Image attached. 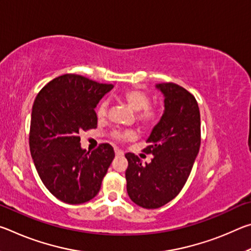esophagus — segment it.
<instances>
[{"mask_svg":"<svg viewBox=\"0 0 251 251\" xmlns=\"http://www.w3.org/2000/svg\"><path fill=\"white\" fill-rule=\"evenodd\" d=\"M115 154H116V156H124V151H122L121 150H115Z\"/></svg>","mask_w":251,"mask_h":251,"instance_id":"34e87169","label":"esophagus"}]
</instances>
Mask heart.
Masks as SVG:
<instances>
[{
	"instance_id": "heart-1",
	"label": "heart",
	"mask_w": 251,
	"mask_h": 251,
	"mask_svg": "<svg viewBox=\"0 0 251 251\" xmlns=\"http://www.w3.org/2000/svg\"><path fill=\"white\" fill-rule=\"evenodd\" d=\"M120 100L128 106V107L136 113V120L139 125L143 127H151L158 118V110L150 105L151 99L145 92L141 90H126L121 93ZM97 117L103 120L107 114V103L101 101L96 108ZM113 138L116 141H129L135 137V133L131 130L127 131H114Z\"/></svg>"
}]
</instances>
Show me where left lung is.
Here are the masks:
<instances>
[{
	"instance_id": "8db88e82",
	"label": "left lung",
	"mask_w": 251,
	"mask_h": 251,
	"mask_svg": "<svg viewBox=\"0 0 251 251\" xmlns=\"http://www.w3.org/2000/svg\"><path fill=\"white\" fill-rule=\"evenodd\" d=\"M164 95V113L144 148L151 154L143 164L133 152L125 155L127 194L136 205L155 209L179 194L201 147V113L194 95L174 83L156 84Z\"/></svg>"
}]
</instances>
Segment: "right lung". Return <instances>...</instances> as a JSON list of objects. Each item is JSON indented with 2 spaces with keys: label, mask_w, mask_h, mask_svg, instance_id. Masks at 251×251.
I'll use <instances>...</instances> for the list:
<instances>
[{
  "label": "right lung",
  "mask_w": 251,
  "mask_h": 251,
  "mask_svg": "<svg viewBox=\"0 0 251 251\" xmlns=\"http://www.w3.org/2000/svg\"><path fill=\"white\" fill-rule=\"evenodd\" d=\"M113 87L65 74L46 84L34 100L29 151L42 182L59 201L77 205L100 192L115 152L109 144L86 151L79 134L96 128L95 107Z\"/></svg>",
  "instance_id": "1"
}]
</instances>
